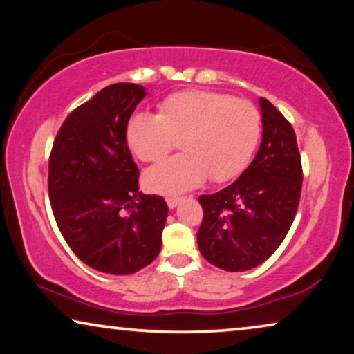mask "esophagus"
Listing matches in <instances>:
<instances>
[{"mask_svg":"<svg viewBox=\"0 0 354 354\" xmlns=\"http://www.w3.org/2000/svg\"><path fill=\"white\" fill-rule=\"evenodd\" d=\"M180 201H182V198H176V196L166 199L169 209H176V207L178 206V203H180Z\"/></svg>","mask_w":354,"mask_h":354,"instance_id":"obj_1","label":"esophagus"}]
</instances>
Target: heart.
Returning <instances> with one entry per match:
<instances>
[{
	"label": "heart",
	"mask_w": 354,
	"mask_h": 354,
	"mask_svg": "<svg viewBox=\"0 0 354 354\" xmlns=\"http://www.w3.org/2000/svg\"><path fill=\"white\" fill-rule=\"evenodd\" d=\"M260 137V115L248 100L218 92L188 89L171 94L158 115L134 113L126 124V142L143 162H158L143 174L145 187L161 194H180L211 177L228 182L249 165Z\"/></svg>",
	"instance_id": "b5f03b06"
}]
</instances>
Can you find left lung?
Returning <instances> with one entry per match:
<instances>
[{"instance_id":"left-lung-1","label":"left lung","mask_w":354,"mask_h":354,"mask_svg":"<svg viewBox=\"0 0 354 354\" xmlns=\"http://www.w3.org/2000/svg\"><path fill=\"white\" fill-rule=\"evenodd\" d=\"M262 143L232 185L199 196L204 217L198 230L203 257L227 271L263 263L288 234L301 192V161L295 132L273 104L260 97Z\"/></svg>"}]
</instances>
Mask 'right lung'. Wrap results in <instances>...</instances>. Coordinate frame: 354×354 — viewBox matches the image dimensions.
I'll use <instances>...</instances> for the list:
<instances>
[{
	"instance_id": "1",
	"label": "right lung",
	"mask_w": 354,
	"mask_h": 354,
	"mask_svg": "<svg viewBox=\"0 0 354 354\" xmlns=\"http://www.w3.org/2000/svg\"><path fill=\"white\" fill-rule=\"evenodd\" d=\"M147 95L134 83L106 86L71 111L49 160V199L57 227L81 262L132 274L161 250L167 204L139 192L126 124Z\"/></svg>"
}]
</instances>
